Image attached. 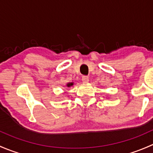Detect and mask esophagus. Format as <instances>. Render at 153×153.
<instances>
[{
    "mask_svg": "<svg viewBox=\"0 0 153 153\" xmlns=\"http://www.w3.org/2000/svg\"><path fill=\"white\" fill-rule=\"evenodd\" d=\"M82 81L84 84H87L89 82V78L87 76H83L82 77Z\"/></svg>",
    "mask_w": 153,
    "mask_h": 153,
    "instance_id": "esophagus-1",
    "label": "esophagus"
}]
</instances>
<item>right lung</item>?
<instances>
[{
    "label": "right lung",
    "mask_w": 153,
    "mask_h": 153,
    "mask_svg": "<svg viewBox=\"0 0 153 153\" xmlns=\"http://www.w3.org/2000/svg\"><path fill=\"white\" fill-rule=\"evenodd\" d=\"M73 84H74L73 82H69V83H67L66 86H67V87H71V86H73Z\"/></svg>",
    "instance_id": "right-lung-1"
}]
</instances>
